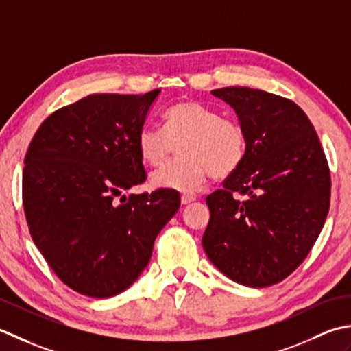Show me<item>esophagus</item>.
<instances>
[{"label":"esophagus","mask_w":351,"mask_h":351,"mask_svg":"<svg viewBox=\"0 0 351 351\" xmlns=\"http://www.w3.org/2000/svg\"><path fill=\"white\" fill-rule=\"evenodd\" d=\"M192 202H195V197H189V195H183V197H182V204H183V206L191 204Z\"/></svg>","instance_id":"obj_1"}]
</instances>
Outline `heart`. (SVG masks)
Masks as SVG:
<instances>
[{
	"mask_svg": "<svg viewBox=\"0 0 351 351\" xmlns=\"http://www.w3.org/2000/svg\"><path fill=\"white\" fill-rule=\"evenodd\" d=\"M165 130L144 125L138 133L142 160L160 167L178 145V159L152 176L156 188L197 194L210 176L230 177L245 159L247 138L242 125L194 99L171 106L163 115Z\"/></svg>",
	"mask_w": 351,
	"mask_h": 351,
	"instance_id": "b5f03b06",
	"label": "heart"
}]
</instances>
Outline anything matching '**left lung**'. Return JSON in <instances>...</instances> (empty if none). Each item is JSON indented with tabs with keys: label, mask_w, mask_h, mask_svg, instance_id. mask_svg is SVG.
<instances>
[{
	"label": "left lung",
	"mask_w": 351,
	"mask_h": 351,
	"mask_svg": "<svg viewBox=\"0 0 351 351\" xmlns=\"http://www.w3.org/2000/svg\"><path fill=\"white\" fill-rule=\"evenodd\" d=\"M210 94L234 110L247 152L224 188L206 198L203 248L233 282L265 288L288 277L323 230L330 206L327 160L315 128L291 99L241 86Z\"/></svg>",
	"instance_id": "1"
}]
</instances>
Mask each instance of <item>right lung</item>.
<instances>
[{
    "instance_id": "1",
    "label": "right lung",
    "mask_w": 351,
    "mask_h": 351,
    "mask_svg": "<svg viewBox=\"0 0 351 351\" xmlns=\"http://www.w3.org/2000/svg\"><path fill=\"white\" fill-rule=\"evenodd\" d=\"M159 94L84 97L48 117L28 147L23 202L32 238L83 295L109 298L138 280L180 207L173 189L117 199L145 182L136 139Z\"/></svg>"
}]
</instances>
